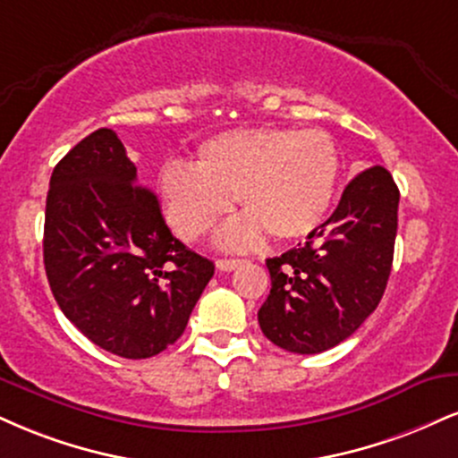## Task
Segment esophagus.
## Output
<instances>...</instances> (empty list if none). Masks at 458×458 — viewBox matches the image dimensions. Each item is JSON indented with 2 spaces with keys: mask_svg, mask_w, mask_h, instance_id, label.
I'll return each instance as SVG.
<instances>
[{
  "mask_svg": "<svg viewBox=\"0 0 458 458\" xmlns=\"http://www.w3.org/2000/svg\"><path fill=\"white\" fill-rule=\"evenodd\" d=\"M241 262H243V260H239V258H219V260L215 264H217L219 271H233V268L239 267Z\"/></svg>",
  "mask_w": 458,
  "mask_h": 458,
  "instance_id": "esophagus-1",
  "label": "esophagus"
}]
</instances>
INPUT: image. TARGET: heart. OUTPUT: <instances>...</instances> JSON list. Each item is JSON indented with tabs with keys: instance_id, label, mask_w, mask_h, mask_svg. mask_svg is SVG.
<instances>
[{
	"instance_id": "obj_1",
	"label": "heart",
	"mask_w": 458,
	"mask_h": 458,
	"mask_svg": "<svg viewBox=\"0 0 458 458\" xmlns=\"http://www.w3.org/2000/svg\"><path fill=\"white\" fill-rule=\"evenodd\" d=\"M339 168L337 147L322 130H228L198 145L194 166L168 162L157 191L168 222L187 241L207 234L236 196L245 213L219 234L225 247H250L264 233L285 243L322 224Z\"/></svg>"
}]
</instances>
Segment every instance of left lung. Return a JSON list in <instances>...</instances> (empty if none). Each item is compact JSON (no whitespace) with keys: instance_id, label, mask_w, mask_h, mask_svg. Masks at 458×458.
Instances as JSON below:
<instances>
[{"instance_id":"8db88e82","label":"left lung","mask_w":458,"mask_h":458,"mask_svg":"<svg viewBox=\"0 0 458 458\" xmlns=\"http://www.w3.org/2000/svg\"><path fill=\"white\" fill-rule=\"evenodd\" d=\"M399 187L384 166L362 170L307 243L268 258L271 294L258 311L264 337L294 354L335 348L376 311L396 239Z\"/></svg>"}]
</instances>
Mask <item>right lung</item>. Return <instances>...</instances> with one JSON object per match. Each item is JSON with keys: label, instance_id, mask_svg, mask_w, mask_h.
<instances>
[{"label": "right lung", "instance_id": "right-lung-1", "mask_svg": "<svg viewBox=\"0 0 458 458\" xmlns=\"http://www.w3.org/2000/svg\"><path fill=\"white\" fill-rule=\"evenodd\" d=\"M44 268L64 316L121 358H151L183 335L215 267L174 239L157 196L113 130L91 131L51 174Z\"/></svg>", "mask_w": 458, "mask_h": 458}]
</instances>
